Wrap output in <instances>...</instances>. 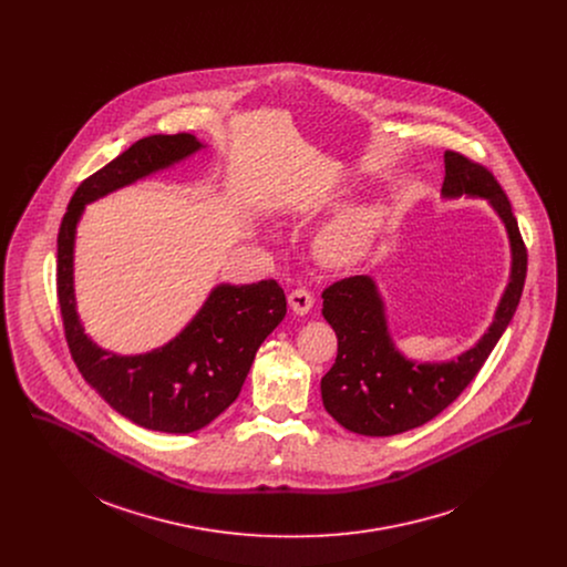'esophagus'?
I'll list each match as a JSON object with an SVG mask.
<instances>
[{"label":"esophagus","mask_w":567,"mask_h":567,"mask_svg":"<svg viewBox=\"0 0 567 567\" xmlns=\"http://www.w3.org/2000/svg\"><path fill=\"white\" fill-rule=\"evenodd\" d=\"M288 303H290V308H292V312H295V315L303 317V315H308V312L312 310V306H315V297H312V292H310V290H306V288H297V290H292V292L288 295Z\"/></svg>","instance_id":"1"}]
</instances>
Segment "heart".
<instances>
[{
    "label": "heart",
    "instance_id": "obj_1",
    "mask_svg": "<svg viewBox=\"0 0 567 567\" xmlns=\"http://www.w3.org/2000/svg\"><path fill=\"white\" fill-rule=\"evenodd\" d=\"M382 225V212L378 207H360L331 225L321 238V255L329 264H353L375 240Z\"/></svg>",
    "mask_w": 567,
    "mask_h": 567
}]
</instances>
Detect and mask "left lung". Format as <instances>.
I'll use <instances>...</instances> for the list:
<instances>
[{
  "label": "left lung",
  "instance_id": "left-lung-1",
  "mask_svg": "<svg viewBox=\"0 0 567 567\" xmlns=\"http://www.w3.org/2000/svg\"><path fill=\"white\" fill-rule=\"evenodd\" d=\"M441 194L488 200L511 244L508 284L485 336L447 362H416L395 347L382 295L369 275L329 286L323 292V317L336 331L338 355L321 380V395L324 410L355 434H402L443 412L478 375L517 310L528 255L504 189L485 165L447 151Z\"/></svg>",
  "mask_w": 567,
  "mask_h": 567
}]
</instances>
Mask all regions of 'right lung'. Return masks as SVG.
<instances>
[{
    "label": "right lung",
    "instance_id": "right-lung-1",
    "mask_svg": "<svg viewBox=\"0 0 567 567\" xmlns=\"http://www.w3.org/2000/svg\"><path fill=\"white\" fill-rule=\"evenodd\" d=\"M189 135H151L84 178L59 229L56 290L65 338L82 378L128 421L167 434H189L212 423L243 391L255 353L286 317V295L275 279L216 286L196 317L169 342L140 355L97 347L82 327L74 297V243L84 205L198 153Z\"/></svg>",
    "mask_w": 567,
    "mask_h": 567
}]
</instances>
